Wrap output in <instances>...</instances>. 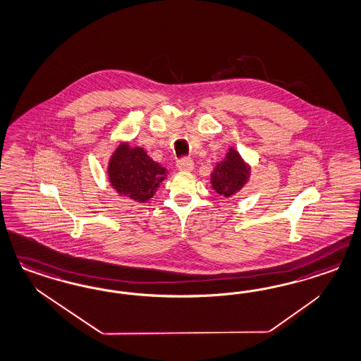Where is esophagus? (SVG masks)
I'll use <instances>...</instances> for the list:
<instances>
[{
    "label": "esophagus",
    "mask_w": 361,
    "mask_h": 361,
    "mask_svg": "<svg viewBox=\"0 0 361 361\" xmlns=\"http://www.w3.org/2000/svg\"><path fill=\"white\" fill-rule=\"evenodd\" d=\"M176 167H178L179 171H186V173H188V171H191L194 169V162L190 158H182V159H179L176 162Z\"/></svg>",
    "instance_id": "obj_1"
}]
</instances>
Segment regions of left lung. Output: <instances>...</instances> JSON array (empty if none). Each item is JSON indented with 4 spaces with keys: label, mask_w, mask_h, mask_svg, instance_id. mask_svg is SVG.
<instances>
[{
    "label": "left lung",
    "mask_w": 361,
    "mask_h": 361,
    "mask_svg": "<svg viewBox=\"0 0 361 361\" xmlns=\"http://www.w3.org/2000/svg\"><path fill=\"white\" fill-rule=\"evenodd\" d=\"M251 176V166L233 147H228L223 161L216 163L209 183L212 190L224 198L236 195L247 185Z\"/></svg>",
    "instance_id": "1"
}]
</instances>
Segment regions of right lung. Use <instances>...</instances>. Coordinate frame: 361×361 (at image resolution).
Returning a JSON list of instances; mask_svg holds the SVG:
<instances>
[{"label":"right lung","instance_id":"obj_1","mask_svg":"<svg viewBox=\"0 0 361 361\" xmlns=\"http://www.w3.org/2000/svg\"><path fill=\"white\" fill-rule=\"evenodd\" d=\"M167 170L155 162L142 147L122 140L107 162L110 186L119 197L146 203L167 178Z\"/></svg>","mask_w":361,"mask_h":361}]
</instances>
